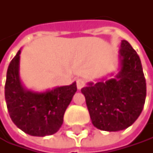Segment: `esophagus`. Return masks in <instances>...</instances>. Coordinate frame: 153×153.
<instances>
[{
    "label": "esophagus",
    "instance_id": "34e87169",
    "mask_svg": "<svg viewBox=\"0 0 153 153\" xmlns=\"http://www.w3.org/2000/svg\"><path fill=\"white\" fill-rule=\"evenodd\" d=\"M76 82H77V88H78V90H81L82 88L84 86L85 82L82 79H77V81H76Z\"/></svg>",
    "mask_w": 153,
    "mask_h": 153
}]
</instances>
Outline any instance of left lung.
Here are the masks:
<instances>
[{
	"instance_id": "1",
	"label": "left lung",
	"mask_w": 153,
	"mask_h": 153,
	"mask_svg": "<svg viewBox=\"0 0 153 153\" xmlns=\"http://www.w3.org/2000/svg\"><path fill=\"white\" fill-rule=\"evenodd\" d=\"M118 59V72L115 77L90 82L81 90L93 125L105 131H119L130 127L145 104L146 80L140 59L126 40L121 41Z\"/></svg>"
}]
</instances>
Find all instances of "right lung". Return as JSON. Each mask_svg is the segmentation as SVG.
I'll list each match as a JSON object with an SVG mask.
<instances>
[{
	"label": "right lung",
	"instance_id": "right-lung-1",
	"mask_svg": "<svg viewBox=\"0 0 153 153\" xmlns=\"http://www.w3.org/2000/svg\"><path fill=\"white\" fill-rule=\"evenodd\" d=\"M21 49L9 64L5 82V101L16 127L26 134L45 137L56 133L77 91L74 82L43 92L28 90L20 78Z\"/></svg>",
	"mask_w": 153,
	"mask_h": 153
}]
</instances>
